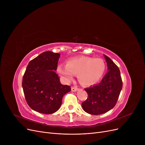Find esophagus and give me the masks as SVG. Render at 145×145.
<instances>
[{"mask_svg":"<svg viewBox=\"0 0 145 145\" xmlns=\"http://www.w3.org/2000/svg\"><path fill=\"white\" fill-rule=\"evenodd\" d=\"M78 90V88L76 86H72L71 87V91L73 92H75L77 91Z\"/></svg>","mask_w":145,"mask_h":145,"instance_id":"esophagus-1","label":"esophagus"}]
</instances>
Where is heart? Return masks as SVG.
<instances>
[{"label":"heart","mask_w":145,"mask_h":145,"mask_svg":"<svg viewBox=\"0 0 145 145\" xmlns=\"http://www.w3.org/2000/svg\"><path fill=\"white\" fill-rule=\"evenodd\" d=\"M106 69L104 61L81 56L68 60L66 65L58 67V71L67 80H71L74 74H77L78 81L83 85L95 84L102 77Z\"/></svg>","instance_id":"obj_1"}]
</instances>
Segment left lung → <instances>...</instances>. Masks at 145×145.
<instances>
[{
	"label": "left lung",
	"instance_id": "left-lung-1",
	"mask_svg": "<svg viewBox=\"0 0 145 145\" xmlns=\"http://www.w3.org/2000/svg\"><path fill=\"white\" fill-rule=\"evenodd\" d=\"M104 56L108 71L98 85L85 89L88 98L82 103L83 110L92 115L102 114L114 107L123 86L119 68L110 58Z\"/></svg>",
	"mask_w": 145,
	"mask_h": 145
}]
</instances>
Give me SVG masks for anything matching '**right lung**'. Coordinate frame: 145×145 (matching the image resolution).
Wrapping results in <instances>:
<instances>
[{
    "label": "right lung",
    "mask_w": 145,
    "mask_h": 145,
    "mask_svg": "<svg viewBox=\"0 0 145 145\" xmlns=\"http://www.w3.org/2000/svg\"><path fill=\"white\" fill-rule=\"evenodd\" d=\"M60 54L46 51L31 60L24 73L22 87L26 101L33 110L50 114L56 112L71 86L63 85L55 72Z\"/></svg>",
    "instance_id": "right-lung-1"
}]
</instances>
